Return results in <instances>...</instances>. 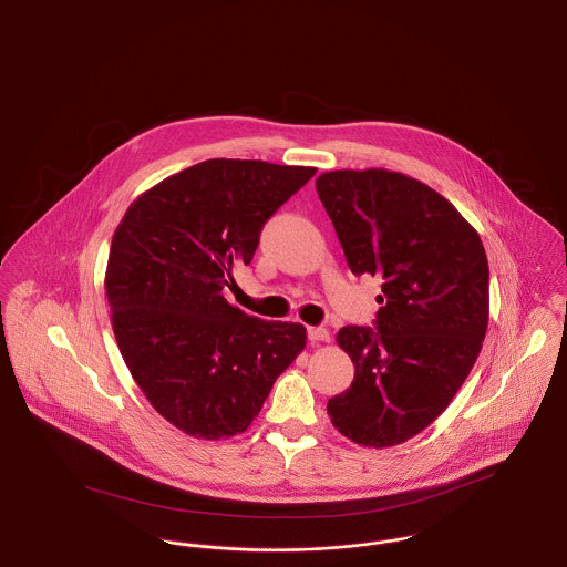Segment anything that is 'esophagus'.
Returning a JSON list of instances; mask_svg holds the SVG:
<instances>
[{"mask_svg": "<svg viewBox=\"0 0 567 567\" xmlns=\"http://www.w3.org/2000/svg\"><path fill=\"white\" fill-rule=\"evenodd\" d=\"M308 340L310 342H329V331L323 327H308Z\"/></svg>", "mask_w": 567, "mask_h": 567, "instance_id": "obj_1", "label": "esophagus"}]
</instances>
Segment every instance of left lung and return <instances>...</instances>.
Instances as JSON below:
<instances>
[{"label": "left lung", "mask_w": 567, "mask_h": 567, "mask_svg": "<svg viewBox=\"0 0 567 567\" xmlns=\"http://www.w3.org/2000/svg\"><path fill=\"white\" fill-rule=\"evenodd\" d=\"M317 193L352 274L382 276L374 329L338 331L354 380L327 412L352 442L395 446L432 425L476 363L488 323L485 246L449 199L400 172H327Z\"/></svg>", "instance_id": "1"}]
</instances>
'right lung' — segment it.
<instances>
[{
	"instance_id": "1",
	"label": "right lung",
	"mask_w": 567,
	"mask_h": 567,
	"mask_svg": "<svg viewBox=\"0 0 567 567\" xmlns=\"http://www.w3.org/2000/svg\"><path fill=\"white\" fill-rule=\"evenodd\" d=\"M315 167L208 159L142 193L110 246L106 297L121 354L146 400L181 432L243 433L306 347V327L264 321L223 289Z\"/></svg>"
}]
</instances>
